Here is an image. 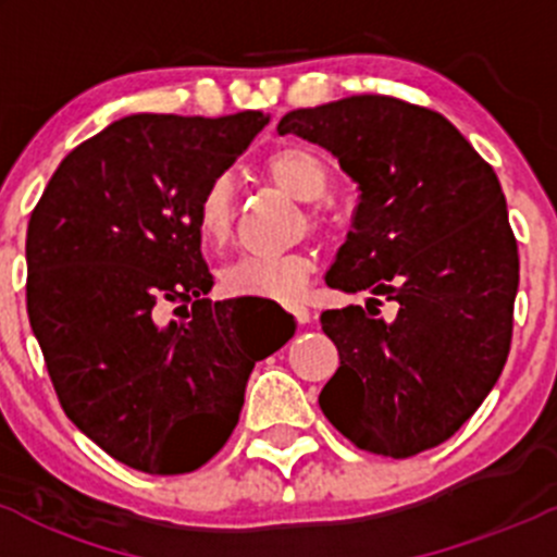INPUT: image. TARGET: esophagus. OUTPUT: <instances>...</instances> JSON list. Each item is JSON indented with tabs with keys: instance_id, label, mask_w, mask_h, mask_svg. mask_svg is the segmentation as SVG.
<instances>
[{
	"instance_id": "1",
	"label": "esophagus",
	"mask_w": 557,
	"mask_h": 557,
	"mask_svg": "<svg viewBox=\"0 0 557 557\" xmlns=\"http://www.w3.org/2000/svg\"><path fill=\"white\" fill-rule=\"evenodd\" d=\"M290 312H294L296 323H299V325L310 323V310H307V307H301V305H294V307H290Z\"/></svg>"
}]
</instances>
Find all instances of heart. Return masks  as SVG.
<instances>
[{"instance_id": "heart-1", "label": "heart", "mask_w": 557, "mask_h": 557, "mask_svg": "<svg viewBox=\"0 0 557 557\" xmlns=\"http://www.w3.org/2000/svg\"><path fill=\"white\" fill-rule=\"evenodd\" d=\"M263 174L299 201H318L329 190V166L305 145H283L263 159ZM234 232V183L232 177L210 180L196 201V234L201 245L221 250ZM312 274L307 252L285 256H245L221 272V288L228 296L294 301Z\"/></svg>"}]
</instances>
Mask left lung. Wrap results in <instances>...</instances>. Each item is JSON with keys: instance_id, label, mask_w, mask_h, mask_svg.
Masks as SVG:
<instances>
[{"instance_id": "left-lung-1", "label": "left lung", "mask_w": 557, "mask_h": 557, "mask_svg": "<svg viewBox=\"0 0 557 557\" xmlns=\"http://www.w3.org/2000/svg\"><path fill=\"white\" fill-rule=\"evenodd\" d=\"M277 132L329 150L361 190L325 285L372 299L320 314L339 350L320 409L367 453L442 445L512 342L520 258L496 172L445 115L377 94L294 110ZM380 295L397 301L393 321L373 318Z\"/></svg>"}]
</instances>
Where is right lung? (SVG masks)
Wrapping results in <instances>:
<instances>
[{
	"label": "right lung",
	"instance_id": "add662e5",
	"mask_svg": "<svg viewBox=\"0 0 557 557\" xmlns=\"http://www.w3.org/2000/svg\"><path fill=\"white\" fill-rule=\"evenodd\" d=\"M269 123L139 115L77 145L26 232V310L66 418L145 474H188L237 425L252 367L294 336L252 334L212 274L196 201ZM170 309L175 314H165Z\"/></svg>",
	"mask_w": 557,
	"mask_h": 557
}]
</instances>
